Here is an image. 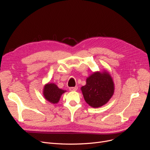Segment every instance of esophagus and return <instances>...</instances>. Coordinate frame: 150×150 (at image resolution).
I'll return each mask as SVG.
<instances>
[{
    "label": "esophagus",
    "mask_w": 150,
    "mask_h": 150,
    "mask_svg": "<svg viewBox=\"0 0 150 150\" xmlns=\"http://www.w3.org/2000/svg\"><path fill=\"white\" fill-rule=\"evenodd\" d=\"M77 89H78V87H77V86H76V87L69 88V90L71 91H76Z\"/></svg>",
    "instance_id": "esophagus-1"
}]
</instances>
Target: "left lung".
Here are the masks:
<instances>
[{
	"instance_id": "1",
	"label": "left lung",
	"mask_w": 150,
	"mask_h": 150,
	"mask_svg": "<svg viewBox=\"0 0 150 150\" xmlns=\"http://www.w3.org/2000/svg\"><path fill=\"white\" fill-rule=\"evenodd\" d=\"M81 89L86 102L93 108H99L106 104L112 96L115 85L106 71L95 72L86 79V84Z\"/></svg>"
}]
</instances>
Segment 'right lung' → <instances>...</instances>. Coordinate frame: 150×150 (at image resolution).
I'll return each mask as SVG.
<instances>
[{"mask_svg":"<svg viewBox=\"0 0 150 150\" xmlns=\"http://www.w3.org/2000/svg\"><path fill=\"white\" fill-rule=\"evenodd\" d=\"M66 92L65 90L59 88L54 83H47L44 86L43 95L49 102L56 104L59 101L61 95Z\"/></svg>","mask_w":150,"mask_h":150,"instance_id":"right-lung-1","label":"right lung"}]
</instances>
